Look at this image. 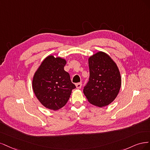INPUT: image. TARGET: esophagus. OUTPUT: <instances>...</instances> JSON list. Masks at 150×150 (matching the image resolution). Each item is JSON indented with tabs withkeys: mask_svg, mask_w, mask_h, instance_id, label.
<instances>
[{
	"mask_svg": "<svg viewBox=\"0 0 150 150\" xmlns=\"http://www.w3.org/2000/svg\"><path fill=\"white\" fill-rule=\"evenodd\" d=\"M81 85H82L81 82H80V83H76V88H81Z\"/></svg>",
	"mask_w": 150,
	"mask_h": 150,
	"instance_id": "1",
	"label": "esophagus"
}]
</instances>
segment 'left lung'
I'll list each match as a JSON object with an SVG mask.
<instances>
[{
	"label": "left lung",
	"mask_w": 150,
	"mask_h": 150,
	"mask_svg": "<svg viewBox=\"0 0 150 150\" xmlns=\"http://www.w3.org/2000/svg\"><path fill=\"white\" fill-rule=\"evenodd\" d=\"M90 77L83 93L89 102L99 107H105L117 97L121 87L118 67L111 57L100 52L88 59Z\"/></svg>",
	"instance_id": "8db88e82"
}]
</instances>
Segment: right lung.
Instances as JSON below:
<instances>
[{
  "instance_id": "obj_1",
  "label": "right lung",
  "mask_w": 150,
  "mask_h": 150,
  "mask_svg": "<svg viewBox=\"0 0 150 150\" xmlns=\"http://www.w3.org/2000/svg\"><path fill=\"white\" fill-rule=\"evenodd\" d=\"M65 60L49 56L33 76L32 88L38 100L46 108L57 110L68 101L75 85L64 70Z\"/></svg>"
}]
</instances>
